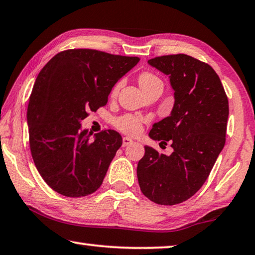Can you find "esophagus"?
Returning <instances> with one entry per match:
<instances>
[{
	"instance_id": "34e87169",
	"label": "esophagus",
	"mask_w": 255,
	"mask_h": 255,
	"mask_svg": "<svg viewBox=\"0 0 255 255\" xmlns=\"http://www.w3.org/2000/svg\"><path fill=\"white\" fill-rule=\"evenodd\" d=\"M132 141L129 137H124L123 138V146H127L129 144H131Z\"/></svg>"
}]
</instances>
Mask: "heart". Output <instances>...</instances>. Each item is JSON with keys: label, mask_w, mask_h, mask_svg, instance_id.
Instances as JSON below:
<instances>
[{"label": "heart", "mask_w": 255, "mask_h": 255, "mask_svg": "<svg viewBox=\"0 0 255 255\" xmlns=\"http://www.w3.org/2000/svg\"><path fill=\"white\" fill-rule=\"evenodd\" d=\"M121 82L114 85L112 89V95H116L119 90ZM138 84L142 88L143 91L148 90V89L152 87H163L162 81L160 78L155 75L151 71H142L138 75ZM113 125L117 129H119L120 131L125 132L127 135L135 136L141 132L142 130V121L138 117L134 116V114H124V116L118 117L113 120Z\"/></svg>", "instance_id": "1"}]
</instances>
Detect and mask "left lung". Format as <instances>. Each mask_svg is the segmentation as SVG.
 <instances>
[{"label": "left lung", "instance_id": "obj_1", "mask_svg": "<svg viewBox=\"0 0 255 255\" xmlns=\"http://www.w3.org/2000/svg\"><path fill=\"white\" fill-rule=\"evenodd\" d=\"M149 64L170 76L174 106L155 124L149 136L159 145L170 143V156L145 145L137 164L139 188L163 206L184 202L209 177L224 148L229 102L218 75L209 64L186 54L157 56Z\"/></svg>", "mask_w": 255, "mask_h": 255}]
</instances>
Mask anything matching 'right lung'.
Here are the masks:
<instances>
[{
  "label": "right lung",
  "mask_w": 255,
  "mask_h": 255,
  "mask_svg": "<svg viewBox=\"0 0 255 255\" xmlns=\"http://www.w3.org/2000/svg\"><path fill=\"white\" fill-rule=\"evenodd\" d=\"M138 61L97 49H67L40 70L28 99V138L35 167L53 191L82 198L102 186L123 137L107 129L91 139V131L81 130V121L106 105L114 84Z\"/></svg>",
  "instance_id": "1"
}]
</instances>
